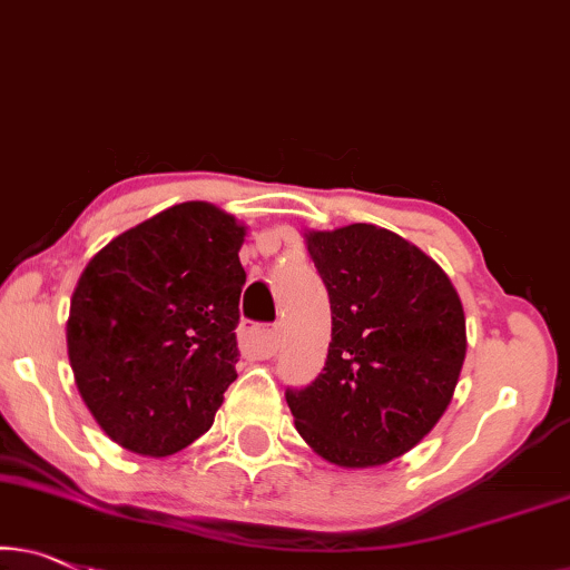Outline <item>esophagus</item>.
Segmentation results:
<instances>
[{
    "mask_svg": "<svg viewBox=\"0 0 570 570\" xmlns=\"http://www.w3.org/2000/svg\"><path fill=\"white\" fill-rule=\"evenodd\" d=\"M242 344L249 354H257V357H272V354L279 350V332L277 328H267L257 324H244Z\"/></svg>",
    "mask_w": 570,
    "mask_h": 570,
    "instance_id": "obj_1",
    "label": "esophagus"
}]
</instances>
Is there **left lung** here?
I'll list each match as a JSON object with an SVG mask.
<instances>
[{
    "mask_svg": "<svg viewBox=\"0 0 570 570\" xmlns=\"http://www.w3.org/2000/svg\"><path fill=\"white\" fill-rule=\"evenodd\" d=\"M332 303L324 373L287 387L295 429L342 468L401 458L448 411L465 360V313L450 277L406 238L373 224L308 230Z\"/></svg>",
    "mask_w": 570,
    "mask_h": 570,
    "instance_id": "obj_1",
    "label": "left lung"
}]
</instances>
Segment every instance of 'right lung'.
<instances>
[{"mask_svg": "<svg viewBox=\"0 0 570 570\" xmlns=\"http://www.w3.org/2000/svg\"><path fill=\"white\" fill-rule=\"evenodd\" d=\"M246 228L179 203L115 236L71 295L73 381L120 448L167 458L205 434L236 381Z\"/></svg>", "mask_w": 570, "mask_h": 570, "instance_id": "obj_1", "label": "right lung"}]
</instances>
